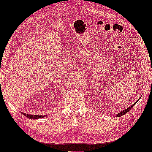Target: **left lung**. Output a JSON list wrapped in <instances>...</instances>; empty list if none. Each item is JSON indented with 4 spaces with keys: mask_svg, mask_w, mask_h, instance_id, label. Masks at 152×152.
<instances>
[{
    "mask_svg": "<svg viewBox=\"0 0 152 152\" xmlns=\"http://www.w3.org/2000/svg\"><path fill=\"white\" fill-rule=\"evenodd\" d=\"M135 104H136V103H135ZM135 104H133L132 106H131L130 107H129V108H127V109H126L125 110H124V111H122L121 112H120V113H118V115H117V116H118V117H120V116H122V115H124V114L127 113L128 111H130V109H132V108L133 107H134V105Z\"/></svg>",
    "mask_w": 152,
    "mask_h": 152,
    "instance_id": "8db88e82",
    "label": "left lung"
}]
</instances>
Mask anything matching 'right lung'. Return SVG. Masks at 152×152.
<instances>
[{
    "instance_id": "right-lung-1",
    "label": "right lung",
    "mask_w": 152,
    "mask_h": 152,
    "mask_svg": "<svg viewBox=\"0 0 152 152\" xmlns=\"http://www.w3.org/2000/svg\"><path fill=\"white\" fill-rule=\"evenodd\" d=\"M23 114L25 116H26L27 118H31V119H37V118H43V117H45V115H29V114H26V113H23Z\"/></svg>"
}]
</instances>
